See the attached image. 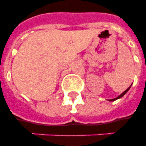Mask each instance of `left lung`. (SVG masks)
Instances as JSON below:
<instances>
[{
	"mask_svg": "<svg viewBox=\"0 0 146 146\" xmlns=\"http://www.w3.org/2000/svg\"><path fill=\"white\" fill-rule=\"evenodd\" d=\"M131 86H132V84H131ZM131 86H129V88H128V89H126V90H125V91L123 92V93H121V94H120V96H117V98H113V99H108V101H109V102H113V101H115V100H117V99H119V98H122L123 96H124L125 94L127 93V92L129 91V89H130V87H131Z\"/></svg>",
	"mask_w": 146,
	"mask_h": 146,
	"instance_id": "8db88e82",
	"label": "left lung"
}]
</instances>
